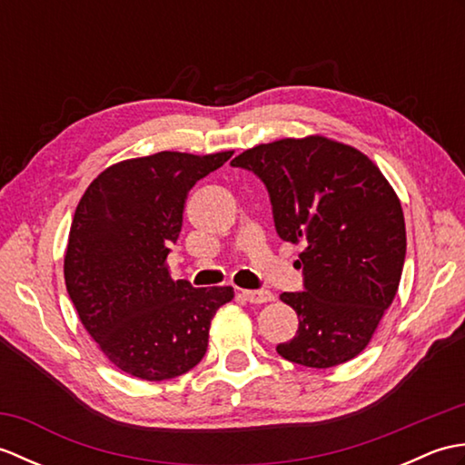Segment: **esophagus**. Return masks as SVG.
<instances>
[{
	"label": "esophagus",
	"mask_w": 465,
	"mask_h": 465,
	"mask_svg": "<svg viewBox=\"0 0 465 465\" xmlns=\"http://www.w3.org/2000/svg\"><path fill=\"white\" fill-rule=\"evenodd\" d=\"M243 298L250 303H268L273 302V293L270 290H245Z\"/></svg>",
	"instance_id": "34e87169"
}]
</instances>
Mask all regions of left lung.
<instances>
[{
	"instance_id": "1",
	"label": "left lung",
	"mask_w": 465,
	"mask_h": 465,
	"mask_svg": "<svg viewBox=\"0 0 465 465\" xmlns=\"http://www.w3.org/2000/svg\"><path fill=\"white\" fill-rule=\"evenodd\" d=\"M232 165L260 177L275 232L303 245V292L280 295L300 328L275 350L305 368L350 361L370 343L400 285L406 222L393 187L368 155L323 135L255 145Z\"/></svg>"
}]
</instances>
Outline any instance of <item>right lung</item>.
<instances>
[{
	"label": "right lung",
	"instance_id": "1",
	"mask_svg": "<svg viewBox=\"0 0 465 465\" xmlns=\"http://www.w3.org/2000/svg\"><path fill=\"white\" fill-rule=\"evenodd\" d=\"M233 152H160L114 163L87 187L69 230L64 278L87 333L115 368L147 381L202 361L215 312L233 288L173 282L187 192Z\"/></svg>",
	"mask_w": 465,
	"mask_h": 465
}]
</instances>
